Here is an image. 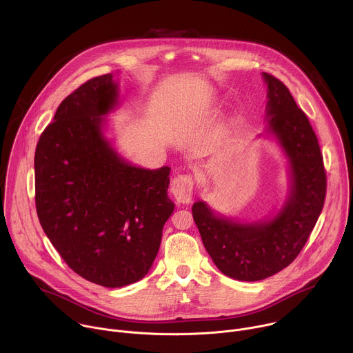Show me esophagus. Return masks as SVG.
<instances>
[{
	"instance_id": "esophagus-1",
	"label": "esophagus",
	"mask_w": 353,
	"mask_h": 353,
	"mask_svg": "<svg viewBox=\"0 0 353 353\" xmlns=\"http://www.w3.org/2000/svg\"><path fill=\"white\" fill-rule=\"evenodd\" d=\"M194 180L190 174H180L174 177L170 184V194L179 204H188L192 198Z\"/></svg>"
}]
</instances>
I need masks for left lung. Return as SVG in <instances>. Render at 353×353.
Listing matches in <instances>:
<instances>
[{"label": "left lung", "instance_id": "left-lung-1", "mask_svg": "<svg viewBox=\"0 0 353 353\" xmlns=\"http://www.w3.org/2000/svg\"><path fill=\"white\" fill-rule=\"evenodd\" d=\"M268 88V130L276 135L290 163V194L275 218L236 223L214 215L198 201L192 218L215 265L239 281L265 279L294 261L324 207L327 174L319 139L286 85L263 72Z\"/></svg>", "mask_w": 353, "mask_h": 353}]
</instances>
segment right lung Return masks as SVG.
<instances>
[{
  "instance_id": "obj_1",
  "label": "right lung",
  "mask_w": 353,
  "mask_h": 353,
  "mask_svg": "<svg viewBox=\"0 0 353 353\" xmlns=\"http://www.w3.org/2000/svg\"><path fill=\"white\" fill-rule=\"evenodd\" d=\"M116 103L112 74L86 81L63 100L34 154V201L44 233L74 272L105 288L148 274L174 210L170 168H135L103 138L102 116Z\"/></svg>"
}]
</instances>
